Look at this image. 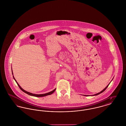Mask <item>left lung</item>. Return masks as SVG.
<instances>
[{
	"label": "left lung",
	"instance_id": "1",
	"mask_svg": "<svg viewBox=\"0 0 126 126\" xmlns=\"http://www.w3.org/2000/svg\"><path fill=\"white\" fill-rule=\"evenodd\" d=\"M109 85H110V84H109V85H108V86H107V87H106V88H105V89H104L103 90H102V91H101L100 92H99V93H97V94H94V95H93V96H95V95H98V94H100V93H102V92H104V91H105V90L106 89H107V88L108 87V86H109Z\"/></svg>",
	"mask_w": 126,
	"mask_h": 126
}]
</instances>
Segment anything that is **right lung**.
Returning a JSON list of instances; mask_svg holds the SVG:
<instances>
[{
  "mask_svg": "<svg viewBox=\"0 0 126 126\" xmlns=\"http://www.w3.org/2000/svg\"><path fill=\"white\" fill-rule=\"evenodd\" d=\"M12 75H13V72H12ZM13 77L14 79H15V81L16 82V83H17V84L18 86L19 87V88L20 89H21L22 91H23L24 92H25V93H26L28 94V95H30V96H36V97H42V96H47V95H49L52 94V93H53L54 92V91L56 90V89H55L54 90H53V91H51V92H49L47 93H46V94H32V93H30V92H28V91H26V90H24L23 89H22V88H21V87L19 85V84H18V83H17V82H16V79H15L14 78V76H13Z\"/></svg>",
  "mask_w": 126,
  "mask_h": 126,
  "instance_id": "obj_1",
  "label": "right lung"
}]
</instances>
